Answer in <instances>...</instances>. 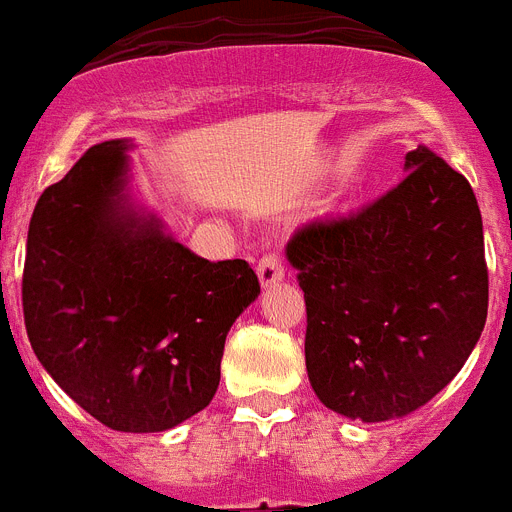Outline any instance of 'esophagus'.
<instances>
[{
	"label": "esophagus",
	"instance_id": "1",
	"mask_svg": "<svg viewBox=\"0 0 512 512\" xmlns=\"http://www.w3.org/2000/svg\"><path fill=\"white\" fill-rule=\"evenodd\" d=\"M256 272H259V279L261 285L269 287L274 285V282H279V279L285 277V261H282V256H279L277 251H269L261 256L259 266H256Z\"/></svg>",
	"mask_w": 512,
	"mask_h": 512
}]
</instances>
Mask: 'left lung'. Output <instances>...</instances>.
I'll use <instances>...</instances> for the list:
<instances>
[{"label":"left lung","instance_id":"8db88e82","mask_svg":"<svg viewBox=\"0 0 512 512\" xmlns=\"http://www.w3.org/2000/svg\"><path fill=\"white\" fill-rule=\"evenodd\" d=\"M406 176L287 243L305 292V368L323 404L388 422L438 396L487 321L482 212L458 170L417 147Z\"/></svg>","mask_w":512,"mask_h":512}]
</instances>
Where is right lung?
<instances>
[{
	"mask_svg": "<svg viewBox=\"0 0 512 512\" xmlns=\"http://www.w3.org/2000/svg\"><path fill=\"white\" fill-rule=\"evenodd\" d=\"M126 142L95 144L38 199L23 316L48 375L111 430L163 432L220 386L225 336L261 292L248 261L199 259L121 207Z\"/></svg>",
	"mask_w": 512,
	"mask_h": 512,
	"instance_id": "right-lung-1",
	"label": "right lung"
}]
</instances>
